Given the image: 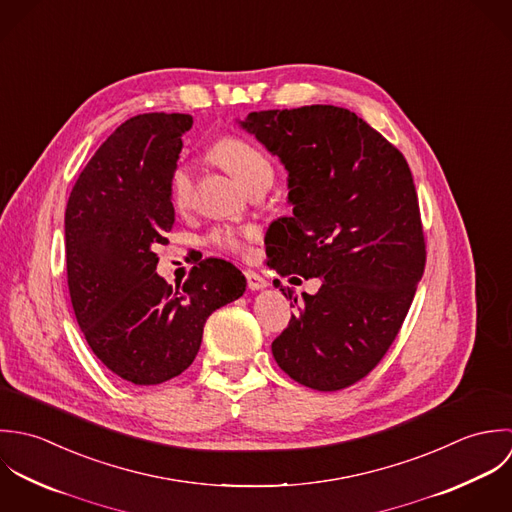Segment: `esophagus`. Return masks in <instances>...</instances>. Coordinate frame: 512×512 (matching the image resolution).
Instances as JSON below:
<instances>
[{
    "label": "esophagus",
    "mask_w": 512,
    "mask_h": 512,
    "mask_svg": "<svg viewBox=\"0 0 512 512\" xmlns=\"http://www.w3.org/2000/svg\"><path fill=\"white\" fill-rule=\"evenodd\" d=\"M245 277H247V287H249L251 291H259V289H265V287H267V281H265L259 273L251 271V269L245 271Z\"/></svg>",
    "instance_id": "34e87169"
}]
</instances>
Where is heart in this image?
Segmentation results:
<instances>
[{
	"instance_id": "heart-1",
	"label": "heart",
	"mask_w": 512,
	"mask_h": 512,
	"mask_svg": "<svg viewBox=\"0 0 512 512\" xmlns=\"http://www.w3.org/2000/svg\"><path fill=\"white\" fill-rule=\"evenodd\" d=\"M211 158L229 170L247 190L263 180H273V166L265 152L241 136H223L211 146ZM194 186L196 174L194 168L186 162L174 166L168 182L170 202L186 211L194 200ZM253 237V229L249 227H233V225H215L205 241L221 251L229 253H243L247 249V241Z\"/></svg>"
}]
</instances>
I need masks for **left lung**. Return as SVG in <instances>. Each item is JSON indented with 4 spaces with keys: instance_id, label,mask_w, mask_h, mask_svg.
<instances>
[{
    "instance_id": "obj_1",
    "label": "left lung",
    "mask_w": 512,
    "mask_h": 512,
    "mask_svg": "<svg viewBox=\"0 0 512 512\" xmlns=\"http://www.w3.org/2000/svg\"><path fill=\"white\" fill-rule=\"evenodd\" d=\"M241 124L289 170L293 215L269 227L267 267L322 279L303 303L281 289L299 312L273 340V356L310 390H344L386 356L425 269L408 162L366 120L332 104L249 112Z\"/></svg>"
}]
</instances>
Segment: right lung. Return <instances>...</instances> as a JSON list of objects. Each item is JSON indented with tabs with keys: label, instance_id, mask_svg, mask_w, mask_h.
Here are the masks:
<instances>
[{
	"label": "right lung",
	"instance_id": "right-lung-1",
	"mask_svg": "<svg viewBox=\"0 0 512 512\" xmlns=\"http://www.w3.org/2000/svg\"><path fill=\"white\" fill-rule=\"evenodd\" d=\"M190 114L148 112L122 122L79 174L65 209L67 285L77 322L104 366L156 386L194 362L205 320L245 293L223 259L192 267L180 289L156 275L154 247L174 225L168 182Z\"/></svg>",
	"mask_w": 512,
	"mask_h": 512
}]
</instances>
